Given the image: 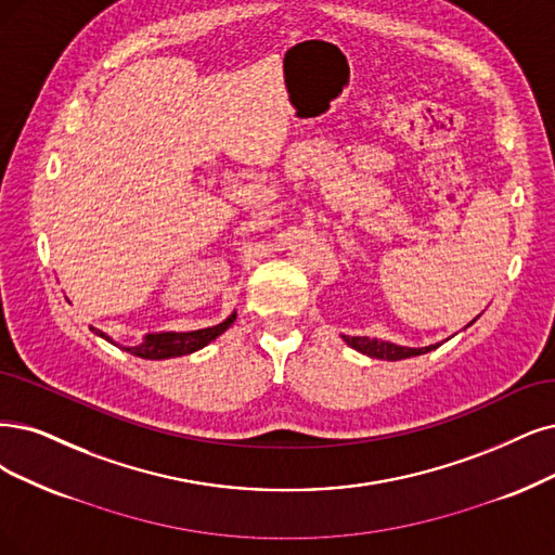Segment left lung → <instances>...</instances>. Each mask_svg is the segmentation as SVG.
<instances>
[{
  "label": "left lung",
  "instance_id": "1",
  "mask_svg": "<svg viewBox=\"0 0 555 555\" xmlns=\"http://www.w3.org/2000/svg\"><path fill=\"white\" fill-rule=\"evenodd\" d=\"M474 322H468L466 326H470ZM343 340L350 347H354V350L361 352V354H367L373 359H386V361H400V359H409V357H418V354L437 350V347L441 345V343H437V345H427V347H402V345H396V343L367 338V336H343Z\"/></svg>",
  "mask_w": 555,
  "mask_h": 555
}]
</instances>
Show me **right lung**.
Wrapping results in <instances>:
<instances>
[{"mask_svg":"<svg viewBox=\"0 0 555 555\" xmlns=\"http://www.w3.org/2000/svg\"><path fill=\"white\" fill-rule=\"evenodd\" d=\"M235 322V313L225 318L221 324L217 326H208V330H198V332H164V334H149L146 340L134 347H122V350L141 357V359H171V357H182V354H192L201 347H205L208 343H212L217 336H221L229 326ZM91 332L98 334L100 338H105L109 343H114L109 336H105L102 332L93 330Z\"/></svg>","mask_w":555,"mask_h":555,"instance_id":"1","label":"right lung"}]
</instances>
